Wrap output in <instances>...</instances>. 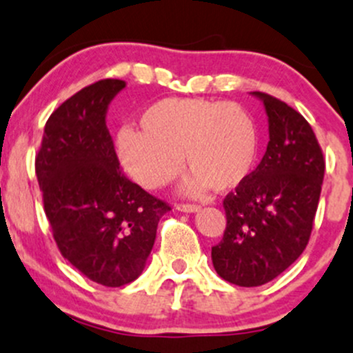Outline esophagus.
<instances>
[{
  "label": "esophagus",
  "mask_w": 353,
  "mask_h": 353,
  "mask_svg": "<svg viewBox=\"0 0 353 353\" xmlns=\"http://www.w3.org/2000/svg\"><path fill=\"white\" fill-rule=\"evenodd\" d=\"M176 210L177 211H183V213H196V211H199V206H196V205H184V203H177Z\"/></svg>",
  "instance_id": "34e87169"
}]
</instances>
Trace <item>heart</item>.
<instances>
[{
	"instance_id": "1",
	"label": "heart",
	"mask_w": 353,
	"mask_h": 353,
	"mask_svg": "<svg viewBox=\"0 0 353 353\" xmlns=\"http://www.w3.org/2000/svg\"><path fill=\"white\" fill-rule=\"evenodd\" d=\"M118 157L133 179L157 189L172 183L186 164L192 174L184 191H232L248 179L259 154L255 125L239 105L203 98H169L140 117V130L117 137Z\"/></svg>"
}]
</instances>
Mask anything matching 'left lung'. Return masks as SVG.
<instances>
[{"label":"left lung","instance_id":"obj_1","mask_svg":"<svg viewBox=\"0 0 353 353\" xmlns=\"http://www.w3.org/2000/svg\"><path fill=\"white\" fill-rule=\"evenodd\" d=\"M269 143L257 169L230 192L223 240L213 267L228 283L255 288L276 279L306 248L320 201L325 161L303 114L265 92Z\"/></svg>","mask_w":353,"mask_h":353}]
</instances>
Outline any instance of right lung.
<instances>
[{"instance_id":"right-lung-1","label":"right lung","mask_w":353,"mask_h":353,"mask_svg":"<svg viewBox=\"0 0 353 353\" xmlns=\"http://www.w3.org/2000/svg\"><path fill=\"white\" fill-rule=\"evenodd\" d=\"M103 79L62 103L43 130L35 172L55 243L88 279L120 288L142 274L170 206L121 174L106 113L125 89Z\"/></svg>"}]
</instances>
